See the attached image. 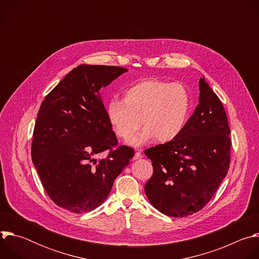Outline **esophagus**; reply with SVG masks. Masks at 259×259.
Instances as JSON below:
<instances>
[{
	"label": "esophagus",
	"instance_id": "esophagus-1",
	"mask_svg": "<svg viewBox=\"0 0 259 259\" xmlns=\"http://www.w3.org/2000/svg\"><path fill=\"white\" fill-rule=\"evenodd\" d=\"M141 157H142V155H141V152L138 150V151H136V153H135V155H134V158H133V160H138V159H141Z\"/></svg>",
	"mask_w": 259,
	"mask_h": 259
}]
</instances>
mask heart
Segmentation results:
<instances>
[{"instance_id": "heart-1", "label": "heart", "mask_w": 259, "mask_h": 259, "mask_svg": "<svg viewBox=\"0 0 259 259\" xmlns=\"http://www.w3.org/2000/svg\"><path fill=\"white\" fill-rule=\"evenodd\" d=\"M191 112V96L180 83L159 79L140 81L127 88L123 101L112 99L106 116L116 135L130 140L140 126L144 128L132 141L139 145L155 138L159 142L175 139L186 127Z\"/></svg>"}]
</instances>
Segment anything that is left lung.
<instances>
[{"label": "left lung", "instance_id": "obj_1", "mask_svg": "<svg viewBox=\"0 0 259 259\" xmlns=\"http://www.w3.org/2000/svg\"><path fill=\"white\" fill-rule=\"evenodd\" d=\"M200 103L173 140L144 151L154 173L144 191L152 205L171 217L200 211L213 197L231 163V129L225 107L204 78Z\"/></svg>", "mask_w": 259, "mask_h": 259}]
</instances>
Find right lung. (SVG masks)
<instances>
[{
	"label": "right lung",
	"instance_id": "1",
	"mask_svg": "<svg viewBox=\"0 0 259 259\" xmlns=\"http://www.w3.org/2000/svg\"><path fill=\"white\" fill-rule=\"evenodd\" d=\"M128 69L81 64L43 100L36 116L31 159L50 199L64 210L82 213L101 205L134 150L118 146L100 89ZM108 151L104 159L94 157Z\"/></svg>",
	"mask_w": 259,
	"mask_h": 259
}]
</instances>
